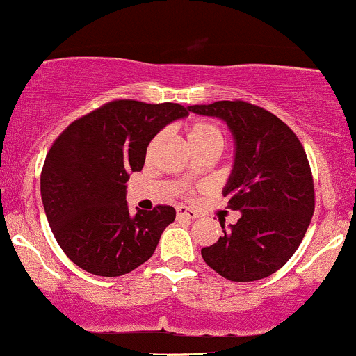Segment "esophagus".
Instances as JSON below:
<instances>
[{
    "instance_id": "obj_1",
    "label": "esophagus",
    "mask_w": 356,
    "mask_h": 356,
    "mask_svg": "<svg viewBox=\"0 0 356 356\" xmlns=\"http://www.w3.org/2000/svg\"><path fill=\"white\" fill-rule=\"evenodd\" d=\"M177 215H178V218H186V220H195V218L198 217L197 211L186 209V207H178Z\"/></svg>"
}]
</instances>
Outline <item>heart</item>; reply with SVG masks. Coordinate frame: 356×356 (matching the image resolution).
<instances>
[{"instance_id":"1","label":"heart","mask_w":356,"mask_h":356,"mask_svg":"<svg viewBox=\"0 0 356 356\" xmlns=\"http://www.w3.org/2000/svg\"><path fill=\"white\" fill-rule=\"evenodd\" d=\"M188 141L193 149L220 151L223 146V134L220 127L213 122L197 121L188 127Z\"/></svg>"}]
</instances>
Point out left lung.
<instances>
[{
    "label": "left lung",
    "mask_w": 356,
    "mask_h": 356,
    "mask_svg": "<svg viewBox=\"0 0 356 356\" xmlns=\"http://www.w3.org/2000/svg\"><path fill=\"white\" fill-rule=\"evenodd\" d=\"M188 111L220 118L235 138V163L223 188L229 209L241 210L202 257L235 282L274 274L293 257L314 211V183L298 136L277 115L245 101H217Z\"/></svg>",
    "instance_id": "8db88e82"
}]
</instances>
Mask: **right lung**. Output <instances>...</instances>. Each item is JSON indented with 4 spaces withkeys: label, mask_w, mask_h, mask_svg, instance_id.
Segmentation results:
<instances>
[{
    "label": "right lung",
    "mask_w": 356,
    "mask_h": 356,
    "mask_svg": "<svg viewBox=\"0 0 356 356\" xmlns=\"http://www.w3.org/2000/svg\"><path fill=\"white\" fill-rule=\"evenodd\" d=\"M188 115L179 104L115 99L75 119L51 145L40 177L43 209L74 264L102 277L145 264L177 217L170 205L138 210L126 202L131 171L168 122Z\"/></svg>",
    "instance_id": "1"
}]
</instances>
